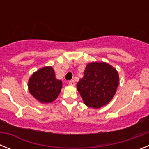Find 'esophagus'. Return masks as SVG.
<instances>
[{"label":"esophagus","instance_id":"esophagus-1","mask_svg":"<svg viewBox=\"0 0 149 149\" xmlns=\"http://www.w3.org/2000/svg\"><path fill=\"white\" fill-rule=\"evenodd\" d=\"M68 84L71 85V86H74V85H75V82H74V81H68Z\"/></svg>","mask_w":149,"mask_h":149}]
</instances>
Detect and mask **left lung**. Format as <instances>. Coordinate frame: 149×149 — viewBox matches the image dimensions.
<instances>
[{"label": "left lung", "mask_w": 149, "mask_h": 149, "mask_svg": "<svg viewBox=\"0 0 149 149\" xmlns=\"http://www.w3.org/2000/svg\"><path fill=\"white\" fill-rule=\"evenodd\" d=\"M84 74L77 84L84 103L95 109L107 104L119 85V74L116 68L104 62H93L86 65Z\"/></svg>", "instance_id": "obj_1"}]
</instances>
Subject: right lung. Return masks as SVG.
<instances>
[{
    "instance_id": "right-lung-1",
    "label": "right lung",
    "mask_w": 149,
    "mask_h": 149,
    "mask_svg": "<svg viewBox=\"0 0 149 149\" xmlns=\"http://www.w3.org/2000/svg\"><path fill=\"white\" fill-rule=\"evenodd\" d=\"M62 81L55 77L54 68L45 66L34 72L28 81L30 94L41 103H51L62 89Z\"/></svg>"
}]
</instances>
